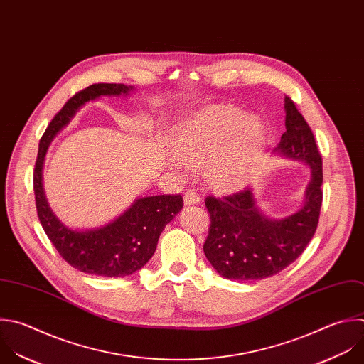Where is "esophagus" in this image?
<instances>
[{
  "instance_id": "obj_1",
  "label": "esophagus",
  "mask_w": 364,
  "mask_h": 364,
  "mask_svg": "<svg viewBox=\"0 0 364 364\" xmlns=\"http://www.w3.org/2000/svg\"><path fill=\"white\" fill-rule=\"evenodd\" d=\"M200 201H201V198L194 190H187L186 191V194H184V204L186 205H193V204H197Z\"/></svg>"
}]
</instances>
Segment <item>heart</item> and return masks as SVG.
Returning a JSON list of instances; mask_svg holds the SVG:
<instances>
[{
  "label": "heart",
  "instance_id": "b5f03b06",
  "mask_svg": "<svg viewBox=\"0 0 364 364\" xmlns=\"http://www.w3.org/2000/svg\"><path fill=\"white\" fill-rule=\"evenodd\" d=\"M266 140L257 117L231 105H211L188 118L174 133L171 146L177 160L173 168L203 167L210 186L231 190L247 183L253 176Z\"/></svg>",
  "mask_w": 364,
  "mask_h": 364
}]
</instances>
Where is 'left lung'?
Wrapping results in <instances>:
<instances>
[{"instance_id":"1","label":"left lung","mask_w":364,"mask_h":364,"mask_svg":"<svg viewBox=\"0 0 364 364\" xmlns=\"http://www.w3.org/2000/svg\"><path fill=\"white\" fill-rule=\"evenodd\" d=\"M286 132L274 151L306 163L311 180L306 203L284 218H269L257 207L250 187L215 198L207 196L210 214L204 255L215 272L230 280H262L290 266L313 238L323 201V166L313 132L290 97H284Z\"/></svg>"}]
</instances>
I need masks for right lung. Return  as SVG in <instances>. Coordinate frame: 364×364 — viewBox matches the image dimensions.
Listing matches in <instances>:
<instances>
[{
	"instance_id": "obj_1",
	"label": "right lung",
	"mask_w": 364,
	"mask_h": 364,
	"mask_svg": "<svg viewBox=\"0 0 364 364\" xmlns=\"http://www.w3.org/2000/svg\"><path fill=\"white\" fill-rule=\"evenodd\" d=\"M133 90L132 85L107 82L81 90L55 114L40 140L34 168V194L40 223L60 256L87 274L124 277L140 270L153 257L164 227L183 208L180 194L141 197L108 224L80 231L64 225L47 203L43 188V164L53 139L85 102L101 95H127Z\"/></svg>"
}]
</instances>
